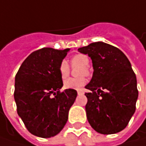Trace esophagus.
<instances>
[{
  "label": "esophagus",
  "instance_id": "obj_1",
  "mask_svg": "<svg viewBox=\"0 0 146 146\" xmlns=\"http://www.w3.org/2000/svg\"><path fill=\"white\" fill-rule=\"evenodd\" d=\"M82 93H83V92H82V91H81V90L78 91V95H82Z\"/></svg>",
  "mask_w": 146,
  "mask_h": 146
}]
</instances>
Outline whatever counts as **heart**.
Listing matches in <instances>:
<instances>
[{
  "instance_id": "1",
  "label": "heart",
  "mask_w": 146,
  "mask_h": 146,
  "mask_svg": "<svg viewBox=\"0 0 146 146\" xmlns=\"http://www.w3.org/2000/svg\"><path fill=\"white\" fill-rule=\"evenodd\" d=\"M71 65L73 67H81V70L79 72L80 76L83 75H89L90 70L88 68L90 60L87 55L83 54H77L73 55L70 60ZM59 72L60 77L64 79L68 77L70 73V68L66 61H62L59 67ZM86 82L85 78L81 77L78 78H68L64 82V87L66 89H73V90H79Z\"/></svg>"
}]
</instances>
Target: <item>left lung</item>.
Masks as SVG:
<instances>
[{"label":"left lung","mask_w":146,"mask_h":146,"mask_svg":"<svg viewBox=\"0 0 146 146\" xmlns=\"http://www.w3.org/2000/svg\"><path fill=\"white\" fill-rule=\"evenodd\" d=\"M92 59L94 68L91 82L86 86V117L99 133L110 135L127 126L136 110L138 97L136 74L127 56L105 42H93L78 49Z\"/></svg>","instance_id":"8db88e82"}]
</instances>
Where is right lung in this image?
Listing matches in <instances>:
<instances>
[{
	"mask_svg": "<svg viewBox=\"0 0 146 146\" xmlns=\"http://www.w3.org/2000/svg\"><path fill=\"white\" fill-rule=\"evenodd\" d=\"M69 49L44 47L23 62L15 76L14 96L17 113L33 135L49 138L57 135L68 121L77 91L60 92V64Z\"/></svg>",
	"mask_w": 146,
	"mask_h": 146,
	"instance_id": "add662e5",
	"label": "right lung"
}]
</instances>
